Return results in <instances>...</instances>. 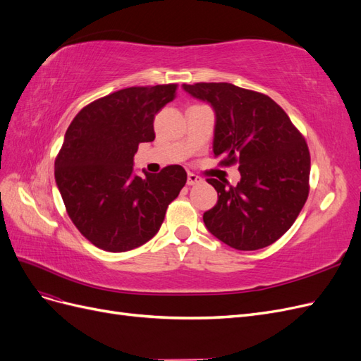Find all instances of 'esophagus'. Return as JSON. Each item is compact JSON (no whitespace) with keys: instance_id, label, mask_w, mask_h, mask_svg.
Here are the masks:
<instances>
[{"instance_id":"esophagus-1","label":"esophagus","mask_w":361,"mask_h":361,"mask_svg":"<svg viewBox=\"0 0 361 361\" xmlns=\"http://www.w3.org/2000/svg\"><path fill=\"white\" fill-rule=\"evenodd\" d=\"M202 182V179L197 176V174H194V173H188V178H187V183L190 185H197V183H200Z\"/></svg>"}]
</instances>
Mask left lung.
Segmentation results:
<instances>
[{"label": "left lung", "mask_w": 361, "mask_h": 361, "mask_svg": "<svg viewBox=\"0 0 361 361\" xmlns=\"http://www.w3.org/2000/svg\"><path fill=\"white\" fill-rule=\"evenodd\" d=\"M215 111L214 155L239 164L236 187L207 179L216 204L203 214L215 238L236 250L276 243L297 220L309 197L310 154L300 130L269 96L228 82L183 84Z\"/></svg>", "instance_id": "8db88e82"}]
</instances>
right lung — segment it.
I'll return each mask as SVG.
<instances>
[{
  "label": "right lung",
  "instance_id": "obj_1",
  "mask_svg": "<svg viewBox=\"0 0 361 361\" xmlns=\"http://www.w3.org/2000/svg\"><path fill=\"white\" fill-rule=\"evenodd\" d=\"M178 84L129 87L75 116L56 158V182L72 223L97 248L122 253L154 238L187 182L180 166L134 174L140 143L155 140L154 118Z\"/></svg>",
  "mask_w": 361,
  "mask_h": 361
}]
</instances>
